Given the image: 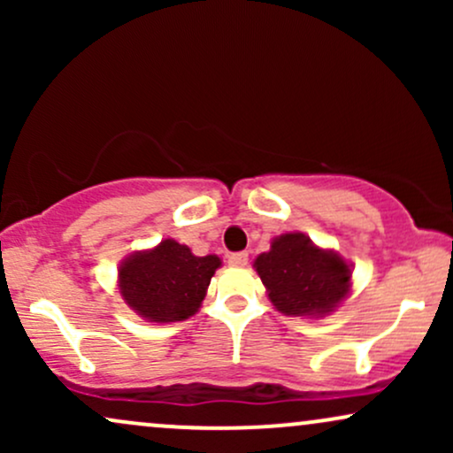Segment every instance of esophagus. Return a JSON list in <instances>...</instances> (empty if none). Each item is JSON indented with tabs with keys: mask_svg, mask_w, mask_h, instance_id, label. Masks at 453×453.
I'll return each mask as SVG.
<instances>
[{
	"mask_svg": "<svg viewBox=\"0 0 453 453\" xmlns=\"http://www.w3.org/2000/svg\"><path fill=\"white\" fill-rule=\"evenodd\" d=\"M247 262H249V253H244V251L230 253V256H227V264H230V266L242 268V266H247Z\"/></svg>",
	"mask_w": 453,
	"mask_h": 453,
	"instance_id": "obj_1",
	"label": "esophagus"
}]
</instances>
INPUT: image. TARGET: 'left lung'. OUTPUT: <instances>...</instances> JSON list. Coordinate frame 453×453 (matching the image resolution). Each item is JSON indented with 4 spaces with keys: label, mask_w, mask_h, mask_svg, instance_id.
<instances>
[{
    "label": "left lung",
    "mask_w": 453,
    "mask_h": 453,
    "mask_svg": "<svg viewBox=\"0 0 453 453\" xmlns=\"http://www.w3.org/2000/svg\"><path fill=\"white\" fill-rule=\"evenodd\" d=\"M268 298L280 313L326 315L349 292L351 268L339 253L315 247L303 234H283L256 259Z\"/></svg>",
    "instance_id": "1"
}]
</instances>
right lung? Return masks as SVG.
<instances>
[{
  "instance_id": "add662e5",
  "label": "right lung",
  "mask_w": 453,
  "mask_h": 453,
  "mask_svg": "<svg viewBox=\"0 0 453 453\" xmlns=\"http://www.w3.org/2000/svg\"><path fill=\"white\" fill-rule=\"evenodd\" d=\"M221 266L217 256L197 257L173 238L121 264L119 288L123 300L149 321H183L200 309L211 277Z\"/></svg>"
}]
</instances>
